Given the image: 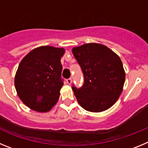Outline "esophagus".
<instances>
[{"instance_id": "obj_1", "label": "esophagus", "mask_w": 148, "mask_h": 148, "mask_svg": "<svg viewBox=\"0 0 148 148\" xmlns=\"http://www.w3.org/2000/svg\"><path fill=\"white\" fill-rule=\"evenodd\" d=\"M66 83H67L69 85H70L72 84V78H68L67 80H66Z\"/></svg>"}]
</instances>
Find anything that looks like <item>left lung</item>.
<instances>
[{"label":"left lung","mask_w":148,"mask_h":148,"mask_svg":"<svg viewBox=\"0 0 148 148\" xmlns=\"http://www.w3.org/2000/svg\"><path fill=\"white\" fill-rule=\"evenodd\" d=\"M72 52L84 78L82 87H72L78 104L94 113L109 109L119 98L125 81L119 56L108 47L96 43L76 47Z\"/></svg>","instance_id":"obj_1"}]
</instances>
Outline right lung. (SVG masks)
I'll list each match as a JSON object with an SVG mask.
<instances>
[{"label": "right lung", "mask_w": 148, "mask_h": 148, "mask_svg": "<svg viewBox=\"0 0 148 148\" xmlns=\"http://www.w3.org/2000/svg\"><path fill=\"white\" fill-rule=\"evenodd\" d=\"M64 48L42 46L22 59L15 76L17 94L31 110L47 113L57 103L64 85L61 58Z\"/></svg>", "instance_id": "add662e5"}]
</instances>
